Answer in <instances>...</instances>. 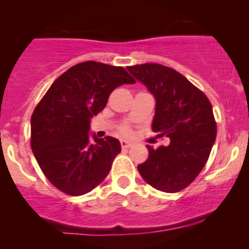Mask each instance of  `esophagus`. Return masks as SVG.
Segmentation results:
<instances>
[{"label": "esophagus", "mask_w": 249, "mask_h": 249, "mask_svg": "<svg viewBox=\"0 0 249 249\" xmlns=\"http://www.w3.org/2000/svg\"><path fill=\"white\" fill-rule=\"evenodd\" d=\"M120 144H122V148H130L132 145V143L126 140H122L120 141Z\"/></svg>", "instance_id": "obj_1"}]
</instances>
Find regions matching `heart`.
<instances>
[{
    "instance_id": "obj_1",
    "label": "heart",
    "mask_w": 249,
    "mask_h": 249,
    "mask_svg": "<svg viewBox=\"0 0 249 249\" xmlns=\"http://www.w3.org/2000/svg\"><path fill=\"white\" fill-rule=\"evenodd\" d=\"M120 132H122L123 135H125V136H129V135L131 134V130H130V127L127 126H123L120 127Z\"/></svg>"
}]
</instances>
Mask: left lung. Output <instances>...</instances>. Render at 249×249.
<instances>
[{
    "mask_svg": "<svg viewBox=\"0 0 249 249\" xmlns=\"http://www.w3.org/2000/svg\"><path fill=\"white\" fill-rule=\"evenodd\" d=\"M155 99L152 129L170 144L154 149L137 166L143 179L158 190L177 193L187 188L207 162L217 136L212 105L183 74L159 64L127 67Z\"/></svg>",
    "mask_w": 249,
    "mask_h": 249,
    "instance_id": "8db88e82",
    "label": "left lung"
}]
</instances>
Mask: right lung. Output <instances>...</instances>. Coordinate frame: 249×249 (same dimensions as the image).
<instances>
[{
    "label": "right lung",
    "mask_w": 249,
    "mask_h": 249,
    "mask_svg": "<svg viewBox=\"0 0 249 249\" xmlns=\"http://www.w3.org/2000/svg\"><path fill=\"white\" fill-rule=\"evenodd\" d=\"M135 79L123 67L96 61L74 65L48 89L31 117V148L44 176L72 196L91 192L108 175L122 147L114 137L90 141V120L110 92Z\"/></svg>",
    "instance_id": "right-lung-1"
}]
</instances>
